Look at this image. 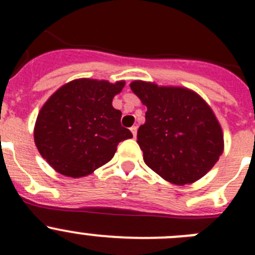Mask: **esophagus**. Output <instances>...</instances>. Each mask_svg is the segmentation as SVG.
I'll return each instance as SVG.
<instances>
[{
  "instance_id": "34e87169",
  "label": "esophagus",
  "mask_w": 255,
  "mask_h": 255,
  "mask_svg": "<svg viewBox=\"0 0 255 255\" xmlns=\"http://www.w3.org/2000/svg\"><path fill=\"white\" fill-rule=\"evenodd\" d=\"M136 130H138L136 126H131V128H130V131L132 132V136H134V138H136Z\"/></svg>"
}]
</instances>
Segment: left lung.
Wrapping results in <instances>:
<instances>
[{
	"instance_id": "left-lung-1",
	"label": "left lung",
	"mask_w": 255,
	"mask_h": 255,
	"mask_svg": "<svg viewBox=\"0 0 255 255\" xmlns=\"http://www.w3.org/2000/svg\"><path fill=\"white\" fill-rule=\"evenodd\" d=\"M147 106L138 144L148 167L164 180L185 185L203 177L224 150V135L209 106L185 88L132 82Z\"/></svg>"
}]
</instances>
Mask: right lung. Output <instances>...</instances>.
Returning a JSON list of instances; mask_svg holds the SVG:
<instances>
[{
  "instance_id": "1",
  "label": "right lung",
  "mask_w": 255,
  "mask_h": 255,
  "mask_svg": "<svg viewBox=\"0 0 255 255\" xmlns=\"http://www.w3.org/2000/svg\"><path fill=\"white\" fill-rule=\"evenodd\" d=\"M124 84L78 79L44 103L35 123L34 140L57 172L87 176L111 161L117 144L132 138L131 131L121 126V111L112 107Z\"/></svg>"
}]
</instances>
